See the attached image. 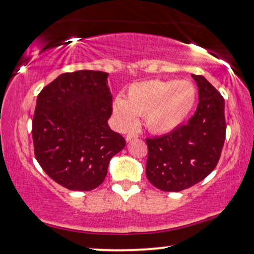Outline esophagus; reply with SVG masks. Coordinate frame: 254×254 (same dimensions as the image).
<instances>
[{
    "mask_svg": "<svg viewBox=\"0 0 254 254\" xmlns=\"http://www.w3.org/2000/svg\"><path fill=\"white\" fill-rule=\"evenodd\" d=\"M137 137H138V136L135 135V134H128V135H126V140H127V142H130L131 139H136Z\"/></svg>",
    "mask_w": 254,
    "mask_h": 254,
    "instance_id": "esophagus-1",
    "label": "esophagus"
}]
</instances>
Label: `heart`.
I'll return each mask as SVG.
<instances>
[{
  "mask_svg": "<svg viewBox=\"0 0 254 254\" xmlns=\"http://www.w3.org/2000/svg\"><path fill=\"white\" fill-rule=\"evenodd\" d=\"M196 91L187 80L152 79L135 83L128 88L127 99L117 96L112 103L115 123L120 130L138 126V116H145L147 129L168 134L185 122L192 111Z\"/></svg>",
  "mask_w": 254,
  "mask_h": 254,
  "instance_id": "obj_1",
  "label": "heart"
}]
</instances>
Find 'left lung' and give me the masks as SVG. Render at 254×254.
Masks as SVG:
<instances>
[{
  "label": "left lung",
  "mask_w": 254,
  "mask_h": 254,
  "mask_svg": "<svg viewBox=\"0 0 254 254\" xmlns=\"http://www.w3.org/2000/svg\"><path fill=\"white\" fill-rule=\"evenodd\" d=\"M192 78L198 88L193 118L170 134L146 139V177L165 192H179L203 181L217 166L224 146V97L203 76Z\"/></svg>",
  "instance_id": "obj_1"
}]
</instances>
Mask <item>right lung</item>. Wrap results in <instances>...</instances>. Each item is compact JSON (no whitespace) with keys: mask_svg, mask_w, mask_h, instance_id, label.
<instances>
[{"mask_svg":"<svg viewBox=\"0 0 254 254\" xmlns=\"http://www.w3.org/2000/svg\"><path fill=\"white\" fill-rule=\"evenodd\" d=\"M109 73H62L37 96L34 151L43 170L71 190H91L104 181L111 159L126 142L108 124L112 112Z\"/></svg>","mask_w":254,"mask_h":254,"instance_id":"add662e5","label":"right lung"}]
</instances>
